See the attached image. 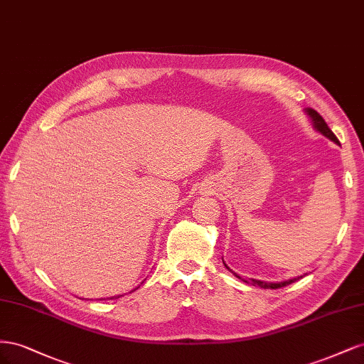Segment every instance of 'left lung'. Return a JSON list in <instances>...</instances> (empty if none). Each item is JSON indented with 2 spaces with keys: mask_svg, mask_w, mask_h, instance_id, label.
Masks as SVG:
<instances>
[{
  "mask_svg": "<svg viewBox=\"0 0 364 364\" xmlns=\"http://www.w3.org/2000/svg\"><path fill=\"white\" fill-rule=\"evenodd\" d=\"M306 112H308V115L311 117L314 127H316L318 132H321L322 135H325L326 138H329L331 141H334L336 144H338V139H337V136L333 134V130L328 127V124L325 123V119L322 118V115L318 114V112H316L314 109H306ZM225 266H226V264H225ZM226 269H229V267L226 266ZM238 278H240V277H238ZM294 281H296V278H294V279H290V281H284V282L274 284V282H264V281L250 279L252 285H258V287H262V289H281V287H285V285H289V284H291V282H294Z\"/></svg>",
  "mask_w": 364,
  "mask_h": 364,
  "instance_id": "8db88e82",
  "label": "left lung"
}]
</instances>
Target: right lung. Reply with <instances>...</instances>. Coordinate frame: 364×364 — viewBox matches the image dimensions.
<instances>
[{
	"label": "right lung",
	"mask_w": 364,
	"mask_h": 364,
	"mask_svg": "<svg viewBox=\"0 0 364 364\" xmlns=\"http://www.w3.org/2000/svg\"><path fill=\"white\" fill-rule=\"evenodd\" d=\"M111 299H114V297H111Z\"/></svg>",
	"instance_id": "1"
}]
</instances>
